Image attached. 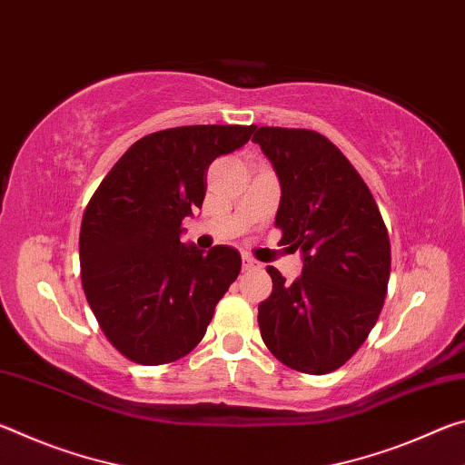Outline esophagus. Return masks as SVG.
Returning a JSON list of instances; mask_svg holds the SVG:
<instances>
[{
	"mask_svg": "<svg viewBox=\"0 0 465 465\" xmlns=\"http://www.w3.org/2000/svg\"><path fill=\"white\" fill-rule=\"evenodd\" d=\"M243 269H246V271H258V269H262V264L256 262L254 258L243 256Z\"/></svg>",
	"mask_w": 465,
	"mask_h": 465,
	"instance_id": "esophagus-1",
	"label": "esophagus"
}]
</instances>
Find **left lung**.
<instances>
[{
  "instance_id": "left-lung-1",
  "label": "left lung",
  "mask_w": 465,
  "mask_h": 465,
  "mask_svg": "<svg viewBox=\"0 0 465 465\" xmlns=\"http://www.w3.org/2000/svg\"><path fill=\"white\" fill-rule=\"evenodd\" d=\"M281 183L274 225L302 250L293 282L266 266L272 293L258 305L264 344L282 365L324 375L344 365L375 326L390 281L380 209L341 149L308 129L261 127L254 137Z\"/></svg>"
}]
</instances>
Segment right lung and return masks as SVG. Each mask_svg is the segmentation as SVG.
Here are the masks:
<instances>
[{"label":"right lung","mask_w":465,"mask_h":465,"mask_svg":"<svg viewBox=\"0 0 465 465\" xmlns=\"http://www.w3.org/2000/svg\"><path fill=\"white\" fill-rule=\"evenodd\" d=\"M254 124H191L133 143L84 211L80 266L102 332L139 365L178 361L203 341L215 305L238 279L230 246L207 254L180 242L203 204L207 170L248 143Z\"/></svg>","instance_id":"right-lung-1"}]
</instances>
